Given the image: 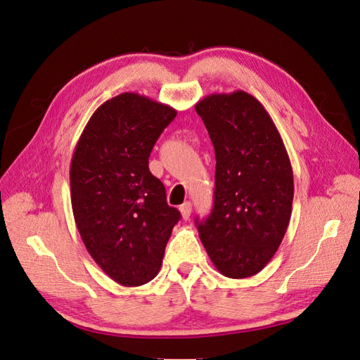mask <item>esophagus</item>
I'll list each match as a JSON object with an SVG mask.
<instances>
[{"label": "esophagus", "mask_w": 360, "mask_h": 360, "mask_svg": "<svg viewBox=\"0 0 360 360\" xmlns=\"http://www.w3.org/2000/svg\"><path fill=\"white\" fill-rule=\"evenodd\" d=\"M179 211H181V215H182L184 219H188L190 215H191V211H193V205H191L190 202H185V203L179 207Z\"/></svg>", "instance_id": "1"}]
</instances>
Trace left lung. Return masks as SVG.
I'll list each match as a JSON object with an SVG mask.
<instances>
[{
    "mask_svg": "<svg viewBox=\"0 0 360 360\" xmlns=\"http://www.w3.org/2000/svg\"><path fill=\"white\" fill-rule=\"evenodd\" d=\"M215 149L214 207L197 230L215 268L248 278L271 262L292 215L293 170L280 131L245 91L197 101Z\"/></svg>",
    "mask_w": 360,
    "mask_h": 360,
    "instance_id": "8db88e82",
    "label": "left lung"
}]
</instances>
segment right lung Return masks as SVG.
Returning a JSON list of instances; mask_svg holds the SVG:
<instances>
[{
	"mask_svg": "<svg viewBox=\"0 0 360 360\" xmlns=\"http://www.w3.org/2000/svg\"><path fill=\"white\" fill-rule=\"evenodd\" d=\"M176 113L167 104L122 92L92 113L72 157V207L80 238L103 272L125 287L154 280L181 218L148 166Z\"/></svg>",
	"mask_w": 360,
	"mask_h": 360,
	"instance_id": "1",
	"label": "right lung"
}]
</instances>
